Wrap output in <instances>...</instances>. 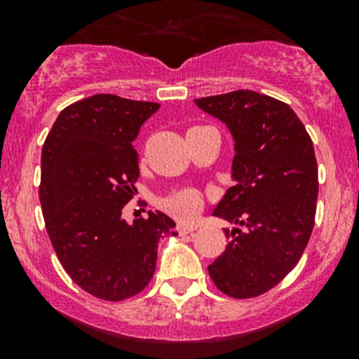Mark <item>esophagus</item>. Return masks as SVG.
I'll list each match as a JSON object with an SVG mask.
<instances>
[{
    "instance_id": "esophagus-1",
    "label": "esophagus",
    "mask_w": 359,
    "mask_h": 359,
    "mask_svg": "<svg viewBox=\"0 0 359 359\" xmlns=\"http://www.w3.org/2000/svg\"><path fill=\"white\" fill-rule=\"evenodd\" d=\"M198 226H193V224H179V226H177V231H179V234H189V233H193L194 229H196Z\"/></svg>"
}]
</instances>
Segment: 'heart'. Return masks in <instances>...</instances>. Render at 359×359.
<instances>
[{
  "label": "heart",
  "instance_id": "1",
  "mask_svg": "<svg viewBox=\"0 0 359 359\" xmlns=\"http://www.w3.org/2000/svg\"><path fill=\"white\" fill-rule=\"evenodd\" d=\"M161 205L166 212H170L173 217H177V219L189 220L200 212L201 196L196 189L186 187V189L173 191L172 194H168V196L161 201Z\"/></svg>",
  "mask_w": 359,
  "mask_h": 359
}]
</instances>
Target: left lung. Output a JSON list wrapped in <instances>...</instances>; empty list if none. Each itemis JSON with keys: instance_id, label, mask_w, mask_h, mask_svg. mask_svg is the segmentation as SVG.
<instances>
[{"instance_id": "left-lung-1", "label": "left lung", "mask_w": 359, "mask_h": 359, "mask_svg": "<svg viewBox=\"0 0 359 359\" xmlns=\"http://www.w3.org/2000/svg\"><path fill=\"white\" fill-rule=\"evenodd\" d=\"M196 106L227 125L233 179L213 215L238 224L208 273L220 292L253 299L276 287L309 243L318 200L313 140L290 106L253 90L203 97Z\"/></svg>"}]
</instances>
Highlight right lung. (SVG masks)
Here are the masks:
<instances>
[{"mask_svg":"<svg viewBox=\"0 0 359 359\" xmlns=\"http://www.w3.org/2000/svg\"><path fill=\"white\" fill-rule=\"evenodd\" d=\"M158 102L97 93L59 114L41 151L39 201L46 233L72 281L118 302L149 285L158 241L177 236L161 212L128 224L123 206L137 193L139 156L132 142Z\"/></svg>","mask_w":359,"mask_h":359,"instance_id":"1","label":"right lung"}]
</instances>
